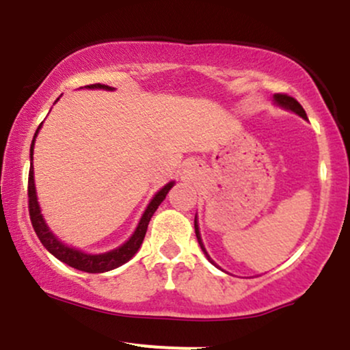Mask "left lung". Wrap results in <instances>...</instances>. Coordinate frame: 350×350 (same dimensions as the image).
Returning <instances> with one entry per match:
<instances>
[{
  "instance_id": "obj_1",
  "label": "left lung",
  "mask_w": 350,
  "mask_h": 350,
  "mask_svg": "<svg viewBox=\"0 0 350 350\" xmlns=\"http://www.w3.org/2000/svg\"><path fill=\"white\" fill-rule=\"evenodd\" d=\"M275 102L278 103V105H281V107L288 108V110H293V111H295V113H298L299 116H303V118H308V116H306V111H304V108L301 107V103H299L298 100H296V98L290 97V95H286V94H276V95H275ZM194 228H196V237H198V242H199V245H200V248H202V252L206 253V256H207L208 262L214 263V262H212L211 256H208V253L206 252V248H204L202 240H200L199 226H198V219H194ZM214 265H215V263H214ZM215 267H217V265H215Z\"/></svg>"
}]
</instances>
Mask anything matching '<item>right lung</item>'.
<instances>
[{
  "instance_id": "add662e5",
  "label": "right lung",
  "mask_w": 350,
  "mask_h": 350,
  "mask_svg": "<svg viewBox=\"0 0 350 350\" xmlns=\"http://www.w3.org/2000/svg\"><path fill=\"white\" fill-rule=\"evenodd\" d=\"M88 88H105V90H111V87L103 85V83H92V85H87ZM41 128V124H39ZM38 128V131H39ZM36 131V135H38ZM34 135V138H36ZM33 151H34V139L33 144H31V161H33ZM172 187V183L166 184L158 194L152 198V200L148 206L146 211L139 220L138 227H136L135 234L131 235V239L128 240L126 243H123L122 247L116 248V250H111L108 253H102V255H87V253H82L75 248L66 247L62 242H59L52 232L47 228L46 222H44L41 211H39V204H38V198H36V187H34V167L33 163H31L29 167V179H27V207H29V217H31V224H33V228L36 232V235L39 237L41 243L44 247L49 250L55 258L60 260V262L67 263L69 267L75 268V270L85 271V273H103V271H110L116 267H122L123 263H126L131 256L138 252V248L142 247L144 235H146L148 230V224H150L152 214L156 212V208L159 207V204L163 202L166 194L170 192V189Z\"/></svg>"
}]
</instances>
